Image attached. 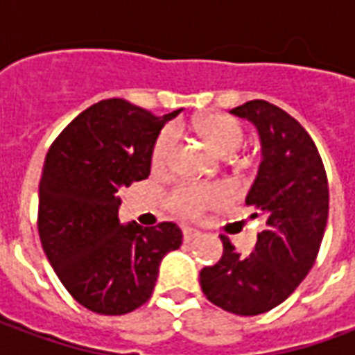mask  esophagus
<instances>
[{"label": "esophagus", "instance_id": "esophagus-1", "mask_svg": "<svg viewBox=\"0 0 355 355\" xmlns=\"http://www.w3.org/2000/svg\"><path fill=\"white\" fill-rule=\"evenodd\" d=\"M201 232L196 230V228H184L182 230V236H184V241H192L193 238H198Z\"/></svg>", "mask_w": 355, "mask_h": 355}]
</instances>
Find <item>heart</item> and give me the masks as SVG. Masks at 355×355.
Returning <instances> with one entry per match:
<instances>
[{"label":"heart","mask_w":355,"mask_h":355,"mask_svg":"<svg viewBox=\"0 0 355 355\" xmlns=\"http://www.w3.org/2000/svg\"><path fill=\"white\" fill-rule=\"evenodd\" d=\"M196 131L209 146L220 155H232L238 152L243 140L245 131L238 119L224 114H211L196 121ZM177 144V131L165 129L155 139L152 150V165L165 167L169 163L173 150ZM232 200V190L226 184H192L182 186L171 196V207L184 216H200L203 211L215 207H223Z\"/></svg>","instance_id":"heart-1"}]
</instances>
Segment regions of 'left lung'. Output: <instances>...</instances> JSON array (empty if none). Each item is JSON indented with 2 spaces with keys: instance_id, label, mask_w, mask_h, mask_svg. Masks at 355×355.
<instances>
[{
  "instance_id": "1",
  "label": "left lung",
  "mask_w": 355,
  "mask_h": 355,
  "mask_svg": "<svg viewBox=\"0 0 355 355\" xmlns=\"http://www.w3.org/2000/svg\"><path fill=\"white\" fill-rule=\"evenodd\" d=\"M230 112L261 137L262 159L245 203L259 209L266 228L247 257L220 236L223 257L201 270L200 283L218 308L259 315L282 304L313 266L327 226V175L310 135L285 110L249 101Z\"/></svg>"
}]
</instances>
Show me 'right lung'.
Wrapping results in <instances>:
<instances>
[{
	"mask_svg": "<svg viewBox=\"0 0 355 355\" xmlns=\"http://www.w3.org/2000/svg\"><path fill=\"white\" fill-rule=\"evenodd\" d=\"M180 112L157 117L123 98L101 101L81 112L47 152L40 239L66 291L91 312L121 315L144 304L163 257L182 243L173 223L121 224L117 196L148 178L155 139Z\"/></svg>",
	"mask_w": 355,
	"mask_h": 355,
	"instance_id": "right-lung-1",
	"label": "right lung"
}]
</instances>
